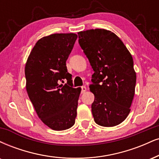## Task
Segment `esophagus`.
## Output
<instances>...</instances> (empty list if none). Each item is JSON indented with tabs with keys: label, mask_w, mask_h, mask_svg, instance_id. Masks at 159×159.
I'll list each match as a JSON object with an SVG mask.
<instances>
[{
	"label": "esophagus",
	"mask_w": 159,
	"mask_h": 159,
	"mask_svg": "<svg viewBox=\"0 0 159 159\" xmlns=\"http://www.w3.org/2000/svg\"><path fill=\"white\" fill-rule=\"evenodd\" d=\"M86 91H87V87H86L85 86L81 87V93H84Z\"/></svg>",
	"instance_id": "1"
}]
</instances>
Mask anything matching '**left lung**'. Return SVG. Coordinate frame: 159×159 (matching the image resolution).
<instances>
[{"mask_svg":"<svg viewBox=\"0 0 159 159\" xmlns=\"http://www.w3.org/2000/svg\"><path fill=\"white\" fill-rule=\"evenodd\" d=\"M78 43L94 70L89 89L95 95L92 112L95 123L114 127L130 112L136 73L133 57L116 34L104 29L78 32Z\"/></svg>","mask_w":159,"mask_h":159,"instance_id":"1","label":"left lung"}]
</instances>
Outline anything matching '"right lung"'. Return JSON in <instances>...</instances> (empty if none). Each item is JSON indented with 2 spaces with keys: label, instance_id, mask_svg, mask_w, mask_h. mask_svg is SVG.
Segmentation results:
<instances>
[{
  "label": "right lung",
  "instance_id": "right-lung-1",
  "mask_svg": "<svg viewBox=\"0 0 159 159\" xmlns=\"http://www.w3.org/2000/svg\"><path fill=\"white\" fill-rule=\"evenodd\" d=\"M77 38L75 33L43 37L32 48L25 66L29 98L42 122L54 130L72 127L77 116L81 89L72 87V75L66 66ZM64 79L68 85H59Z\"/></svg>",
  "mask_w": 159,
  "mask_h": 159
}]
</instances>
